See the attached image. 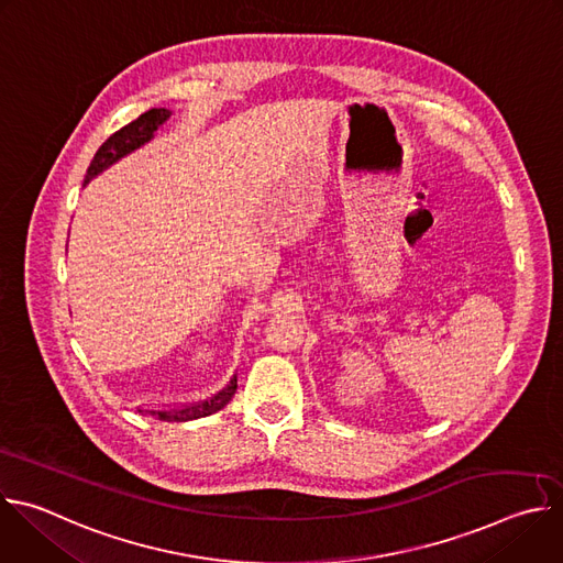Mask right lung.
Here are the masks:
<instances>
[{"mask_svg":"<svg viewBox=\"0 0 563 563\" xmlns=\"http://www.w3.org/2000/svg\"><path fill=\"white\" fill-rule=\"evenodd\" d=\"M172 118V111L169 109H148L146 113H142L137 120L129 122L126 126H122L120 131H115L100 148L98 153L93 155L91 165L87 169V176H85V185L91 183L98 174H102L104 169H109L111 165H115L120 157L129 155L131 151L140 148L142 144H146L153 133L163 126L167 120ZM235 387H238V378L233 376L229 380L227 387H222L218 394H213L211 398L207 400H198V404H189V406H180V408H157V410H142L137 408V412H144V415H151L159 421H176V423H185V421H194V419H202V417H209L218 410H222L229 400L233 398L235 394Z\"/></svg>","mask_w":563,"mask_h":563,"instance_id":"1","label":"right lung"}]
</instances>
